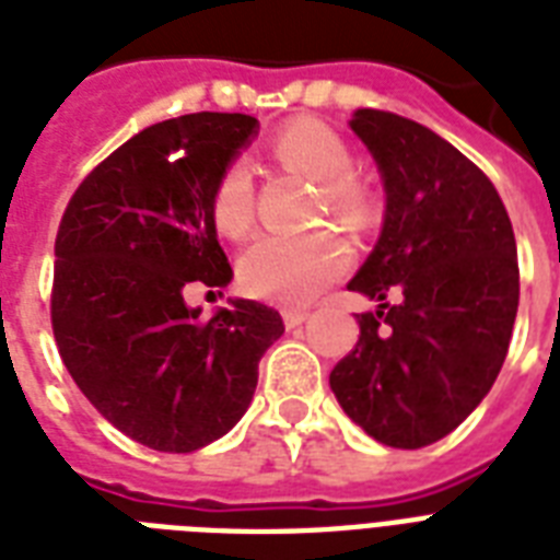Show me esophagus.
I'll return each instance as SVG.
<instances>
[{"label":"esophagus","mask_w":560,"mask_h":560,"mask_svg":"<svg viewBox=\"0 0 560 560\" xmlns=\"http://www.w3.org/2000/svg\"><path fill=\"white\" fill-rule=\"evenodd\" d=\"M281 319H284L288 328H299V325L307 319V311H302V307H284V311H281Z\"/></svg>","instance_id":"1"}]
</instances>
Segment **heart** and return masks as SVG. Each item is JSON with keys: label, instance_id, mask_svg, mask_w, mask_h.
<instances>
[{"label": "heart", "instance_id": "1", "mask_svg": "<svg viewBox=\"0 0 560 560\" xmlns=\"http://www.w3.org/2000/svg\"><path fill=\"white\" fill-rule=\"evenodd\" d=\"M270 160L284 171L319 186L325 211L349 229H366L374 220V191L351 174L354 151L334 127L316 118H290L267 142ZM209 218L223 237L241 241L255 220V179L241 160L220 168L209 194ZM349 249L340 237L264 235L246 246L237 261L241 288L272 305H307L349 270Z\"/></svg>", "mask_w": 560, "mask_h": 560}]
</instances>
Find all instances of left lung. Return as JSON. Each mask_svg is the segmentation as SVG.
Masks as SVG:
<instances>
[{"label":"left lung","instance_id":"left-lung-1","mask_svg":"<svg viewBox=\"0 0 560 560\" xmlns=\"http://www.w3.org/2000/svg\"><path fill=\"white\" fill-rule=\"evenodd\" d=\"M386 188L381 241L349 290L377 299L334 366L340 407L369 435L416 451L465 421L494 386L512 340L521 270L494 183L418 121L358 109Z\"/></svg>","mask_w":560,"mask_h":560}]
</instances>
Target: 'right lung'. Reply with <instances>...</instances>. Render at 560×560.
<instances>
[{"instance_id": "1", "label": "right lung", "mask_w": 560, "mask_h": 560, "mask_svg": "<svg viewBox=\"0 0 560 560\" xmlns=\"http://www.w3.org/2000/svg\"><path fill=\"white\" fill-rule=\"evenodd\" d=\"M244 113H191L136 133L83 177L55 241L51 331L78 389L133 442L191 453L241 421L279 311L237 299L211 319L188 288L232 267L209 218L220 168L255 130Z\"/></svg>"}]
</instances>
